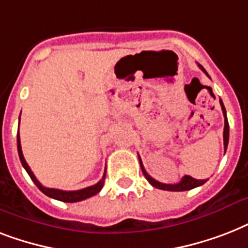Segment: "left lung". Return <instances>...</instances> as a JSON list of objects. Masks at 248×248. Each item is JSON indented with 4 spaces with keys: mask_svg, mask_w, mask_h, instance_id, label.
<instances>
[{
    "mask_svg": "<svg viewBox=\"0 0 248 248\" xmlns=\"http://www.w3.org/2000/svg\"><path fill=\"white\" fill-rule=\"evenodd\" d=\"M198 67L202 69V71L207 75V72L204 71V68L198 64ZM208 76V75H207ZM220 105H221V110H223V114H224V149L227 151V147H228V141H229V124H228V118H227V110H225V107H224L223 101L220 99ZM139 161H140V167H141V171H143L144 176L147 177V180L151 183L155 188H158V189H162V190H171V192H183V190H190L193 188H197V186H200V185H203L204 183L207 180H197L194 177L192 176H188V175H185L183 179L180 180V183H177V184H163V183H159V181L155 180L151 175H148L145 169H144L143 163H141V159L139 157Z\"/></svg>",
    "mask_w": 248,
    "mask_h": 248,
    "instance_id": "left-lung-1",
    "label": "left lung"
}]
</instances>
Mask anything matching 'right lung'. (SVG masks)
Segmentation results:
<instances>
[{"label": "right lung", "instance_id": "1", "mask_svg": "<svg viewBox=\"0 0 248 248\" xmlns=\"http://www.w3.org/2000/svg\"><path fill=\"white\" fill-rule=\"evenodd\" d=\"M17 153H19V158H20V162L23 165V167L25 169V171L28 172V175L31 176L32 181L37 185V188L40 189L41 192L46 194L50 198H54V200L62 201V202H69V203H73V202H79V201H83L86 198H90V197L95 196L97 193L100 192L103 185H104V179H105V172L103 175V179H101L99 183H96L95 185H91V186H87L85 189H79V190H71V192H67V190H60V189H54V188H46L44 185L41 184L40 181L37 180V177L34 176V173L32 172V170L28 166V163L25 162L24 155H23V152H21V145H20V136H19V130H17Z\"/></svg>", "mask_w": 248, "mask_h": 248}]
</instances>
